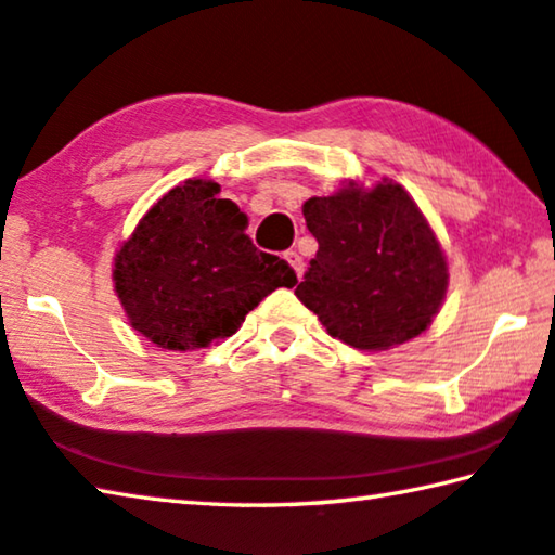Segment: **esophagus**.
Listing matches in <instances>:
<instances>
[{
	"label": "esophagus",
	"instance_id": "1",
	"mask_svg": "<svg viewBox=\"0 0 555 555\" xmlns=\"http://www.w3.org/2000/svg\"><path fill=\"white\" fill-rule=\"evenodd\" d=\"M286 261H288L291 267H294V271H296V276H298V279L304 276V269H306V264H304V257H300L298 251H294V249L286 251Z\"/></svg>",
	"mask_w": 555,
	"mask_h": 555
}]
</instances>
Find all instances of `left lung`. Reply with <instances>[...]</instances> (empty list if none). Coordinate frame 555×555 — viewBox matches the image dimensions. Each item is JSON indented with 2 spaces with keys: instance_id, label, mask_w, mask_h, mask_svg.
I'll list each match as a JSON object with an SVG mask.
<instances>
[{
  "instance_id": "left-lung-1",
  "label": "left lung",
  "mask_w": 555,
  "mask_h": 555,
  "mask_svg": "<svg viewBox=\"0 0 555 555\" xmlns=\"http://www.w3.org/2000/svg\"><path fill=\"white\" fill-rule=\"evenodd\" d=\"M315 259L296 296L337 340L382 352L428 331L448 291V259L403 185L343 181L304 203Z\"/></svg>"
}]
</instances>
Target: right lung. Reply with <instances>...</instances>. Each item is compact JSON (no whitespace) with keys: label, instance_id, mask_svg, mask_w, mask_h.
I'll return each mask as SVG.
<instances>
[{"label":"right lung","instance_id":"obj_1","mask_svg":"<svg viewBox=\"0 0 555 555\" xmlns=\"http://www.w3.org/2000/svg\"><path fill=\"white\" fill-rule=\"evenodd\" d=\"M247 224L208 178L162 195L112 261L129 325L164 350L193 352L237 333L271 291L294 286L296 271L259 251Z\"/></svg>","mask_w":555,"mask_h":555}]
</instances>
